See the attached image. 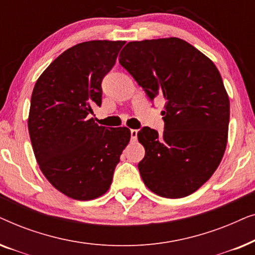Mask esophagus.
I'll list each match as a JSON object with an SVG mask.
<instances>
[{
  "instance_id": "obj_1",
  "label": "esophagus",
  "mask_w": 255,
  "mask_h": 255,
  "mask_svg": "<svg viewBox=\"0 0 255 255\" xmlns=\"http://www.w3.org/2000/svg\"><path fill=\"white\" fill-rule=\"evenodd\" d=\"M138 135V130H131V140H135Z\"/></svg>"
}]
</instances>
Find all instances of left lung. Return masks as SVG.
<instances>
[{"instance_id":"left-lung-1","label":"left lung","mask_w":255,"mask_h":255,"mask_svg":"<svg viewBox=\"0 0 255 255\" xmlns=\"http://www.w3.org/2000/svg\"><path fill=\"white\" fill-rule=\"evenodd\" d=\"M120 64L149 99L165 100L162 134L138 132L145 186L166 198L193 194L212 176L228 144L230 100L214 62L176 37L130 41Z\"/></svg>"}]
</instances>
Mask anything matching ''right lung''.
<instances>
[{"label":"right lung","mask_w":255,"mask_h":255,"mask_svg":"<svg viewBox=\"0 0 255 255\" xmlns=\"http://www.w3.org/2000/svg\"><path fill=\"white\" fill-rule=\"evenodd\" d=\"M125 41L90 40L61 53L37 80L27 128L33 153L55 189L78 201L109 190L120 156L131 138L128 128L95 123L102 80Z\"/></svg>","instance_id":"1"}]
</instances>
